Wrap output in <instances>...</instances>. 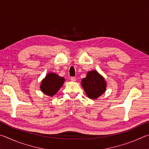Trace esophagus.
Segmentation results:
<instances>
[{"instance_id":"esophagus-1","label":"esophagus","mask_w":149,"mask_h":149,"mask_svg":"<svg viewBox=\"0 0 149 149\" xmlns=\"http://www.w3.org/2000/svg\"><path fill=\"white\" fill-rule=\"evenodd\" d=\"M70 79H71V81H75L76 80V78L75 77H70Z\"/></svg>"}]
</instances>
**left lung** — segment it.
Segmentation results:
<instances>
[{
  "label": "left lung",
  "mask_w": 149,
  "mask_h": 149,
  "mask_svg": "<svg viewBox=\"0 0 149 149\" xmlns=\"http://www.w3.org/2000/svg\"><path fill=\"white\" fill-rule=\"evenodd\" d=\"M81 85L87 97L96 99L104 93L107 87L104 79L96 71L87 73V76L81 81Z\"/></svg>",
  "instance_id": "obj_1"
}]
</instances>
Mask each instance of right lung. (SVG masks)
<instances>
[{"instance_id": "obj_1", "label": "right lung", "mask_w": 149, "mask_h": 149, "mask_svg": "<svg viewBox=\"0 0 149 149\" xmlns=\"http://www.w3.org/2000/svg\"><path fill=\"white\" fill-rule=\"evenodd\" d=\"M64 78L54 73H49L42 81L41 90L45 95L52 97L57 93L64 82Z\"/></svg>"}]
</instances>
